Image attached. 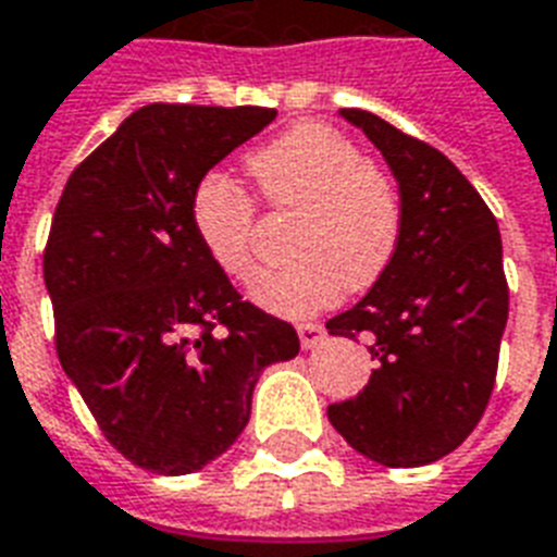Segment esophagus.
<instances>
[{"label":"esophagus","mask_w":557,"mask_h":557,"mask_svg":"<svg viewBox=\"0 0 557 557\" xmlns=\"http://www.w3.org/2000/svg\"><path fill=\"white\" fill-rule=\"evenodd\" d=\"M299 343L301 348H317L325 343V327L322 325H299Z\"/></svg>","instance_id":"esophagus-1"}]
</instances>
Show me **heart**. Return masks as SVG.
Returning a JSON list of instances; mask_svg holds the SVG:
<instances>
[{
  "label": "heart",
  "mask_w": 557,
  "mask_h": 557,
  "mask_svg": "<svg viewBox=\"0 0 557 557\" xmlns=\"http://www.w3.org/2000/svg\"><path fill=\"white\" fill-rule=\"evenodd\" d=\"M247 171L275 211H296L293 256L284 270L261 273L249 296L275 317L301 319L366 290L395 261L404 230L400 194L355 141L327 124H296L247 157ZM194 232L232 278L256 270V206L230 176L209 174L191 202Z\"/></svg>",
  "instance_id": "heart-1"
}]
</instances>
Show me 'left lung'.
I'll return each mask as SVG.
<instances>
[{
	"label": "left lung",
	"mask_w": 557,
	"mask_h": 557,
	"mask_svg": "<svg viewBox=\"0 0 557 557\" xmlns=\"http://www.w3.org/2000/svg\"><path fill=\"white\" fill-rule=\"evenodd\" d=\"M398 180L404 230L395 261L346 313L334 337H366L363 392L327 418L357 454L386 468L442 459L471 435L497 377L508 284L497 220L459 168L366 110H339Z\"/></svg>",
	"instance_id": "left-lung-1"
}]
</instances>
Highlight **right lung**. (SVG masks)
Listing matches in <instances>:
<instances>
[{"label": "right lung", "instance_id": "right-lung-1", "mask_svg": "<svg viewBox=\"0 0 557 557\" xmlns=\"http://www.w3.org/2000/svg\"><path fill=\"white\" fill-rule=\"evenodd\" d=\"M273 119L148 103L60 194L42 256L60 366L107 442L145 471L183 476L226 454L258 374L299 355L290 322L240 299L191 220L202 176Z\"/></svg>", "mask_w": 557, "mask_h": 557}]
</instances>
